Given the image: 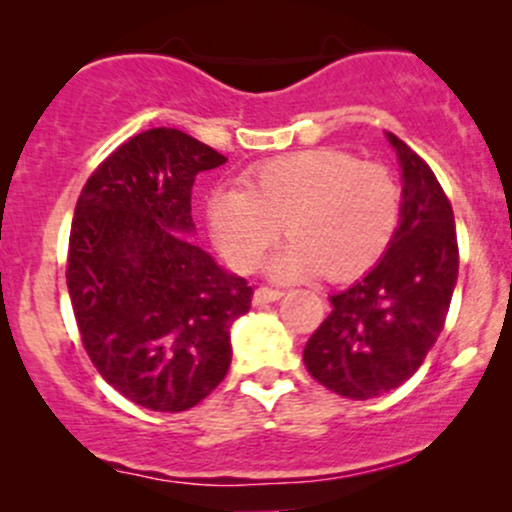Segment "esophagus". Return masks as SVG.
I'll return each instance as SVG.
<instances>
[{
	"mask_svg": "<svg viewBox=\"0 0 512 512\" xmlns=\"http://www.w3.org/2000/svg\"><path fill=\"white\" fill-rule=\"evenodd\" d=\"M281 296H284V291H279V289H269V286H260V289L255 291V296H252V303H255V305L272 303V301H279Z\"/></svg>",
	"mask_w": 512,
	"mask_h": 512,
	"instance_id": "esophagus-1",
	"label": "esophagus"
}]
</instances>
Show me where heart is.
I'll return each instance as SVG.
<instances>
[{"label": "heart", "mask_w": 512, "mask_h": 512, "mask_svg": "<svg viewBox=\"0 0 512 512\" xmlns=\"http://www.w3.org/2000/svg\"><path fill=\"white\" fill-rule=\"evenodd\" d=\"M240 182L243 190L214 192L207 207L211 236L238 272H252L286 226L293 243L269 264L272 276L354 279L383 257L402 214L390 168L339 149L269 158Z\"/></svg>", "instance_id": "b5f03b06"}]
</instances>
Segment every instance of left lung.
<instances>
[{"label": "left lung", "mask_w": 512, "mask_h": 512, "mask_svg": "<svg viewBox=\"0 0 512 512\" xmlns=\"http://www.w3.org/2000/svg\"><path fill=\"white\" fill-rule=\"evenodd\" d=\"M402 166V219L383 260L351 289L330 296L332 313L303 349L308 373L349 399L407 383L433 349L457 284L455 216L428 163L387 134Z\"/></svg>", "instance_id": "1"}]
</instances>
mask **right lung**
I'll list each match as a JSON object with an SVG mask.
<instances>
[{
	"label": "right lung",
	"instance_id": "1",
	"mask_svg": "<svg viewBox=\"0 0 512 512\" xmlns=\"http://www.w3.org/2000/svg\"><path fill=\"white\" fill-rule=\"evenodd\" d=\"M226 156L170 127L120 144L74 209L67 289L88 358L122 397L151 411L202 402L231 366L233 320L252 286L226 274L192 233L197 173Z\"/></svg>",
	"mask_w": 512,
	"mask_h": 512
}]
</instances>
